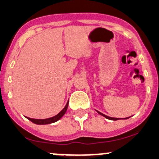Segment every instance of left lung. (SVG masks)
I'll return each instance as SVG.
<instances>
[{
  "instance_id": "obj_1",
  "label": "left lung",
  "mask_w": 159,
  "mask_h": 159,
  "mask_svg": "<svg viewBox=\"0 0 159 159\" xmlns=\"http://www.w3.org/2000/svg\"><path fill=\"white\" fill-rule=\"evenodd\" d=\"M98 114H100V115H102V116H105V117L106 118V119L111 120H120V118H114V117H110V116H108L105 115V114H103L100 113V111H98ZM125 119H128V118L127 117V118H125Z\"/></svg>"
}]
</instances>
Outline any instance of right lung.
<instances>
[{
    "instance_id": "add662e5",
    "label": "right lung",
    "mask_w": 159,
    "mask_h": 159,
    "mask_svg": "<svg viewBox=\"0 0 159 159\" xmlns=\"http://www.w3.org/2000/svg\"><path fill=\"white\" fill-rule=\"evenodd\" d=\"M68 104H69V101L67 102V104H66L65 107L61 110V111L59 112L57 115L53 116V117L51 118H48V119H44V120H38V119H31V118L29 117H26L28 120H29L30 121H31L34 123L37 124V125H46V124H51L53 123V122H55L58 120L61 119L62 116H64V114H65L66 111H67V107H68Z\"/></svg>"
}]
</instances>
